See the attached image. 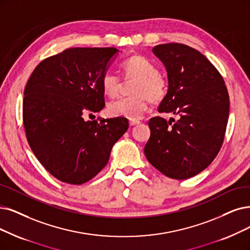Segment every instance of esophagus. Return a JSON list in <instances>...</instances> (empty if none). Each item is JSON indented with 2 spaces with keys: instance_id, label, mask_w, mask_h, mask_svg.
<instances>
[{
  "instance_id": "34e87169",
  "label": "esophagus",
  "mask_w": 250,
  "mask_h": 250,
  "mask_svg": "<svg viewBox=\"0 0 250 250\" xmlns=\"http://www.w3.org/2000/svg\"><path fill=\"white\" fill-rule=\"evenodd\" d=\"M129 124H130V126H135V125L139 124V122L136 121V120H130V121H129Z\"/></svg>"
}]
</instances>
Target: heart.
I'll list each match as a JSON object with an SVG mask.
<instances>
[{"instance_id": "1", "label": "heart", "mask_w": 250, "mask_h": 250, "mask_svg": "<svg viewBox=\"0 0 250 250\" xmlns=\"http://www.w3.org/2000/svg\"><path fill=\"white\" fill-rule=\"evenodd\" d=\"M126 78H135L131 93L133 95L118 98L107 105V112L113 117H124L130 120L141 119L147 108L148 99L158 103L167 93L166 79L158 73L157 66L145 56L134 55L122 63ZM104 92L114 97L118 94L121 79L113 72H106L102 79Z\"/></svg>"}]
</instances>
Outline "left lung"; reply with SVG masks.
Returning a JSON list of instances; mask_svg holds the SVG:
<instances>
[{"mask_svg":"<svg viewBox=\"0 0 250 250\" xmlns=\"http://www.w3.org/2000/svg\"><path fill=\"white\" fill-rule=\"evenodd\" d=\"M152 51L163 62L168 78V90L158 111L179 119L173 124L161 117L149 120L151 136L145 155L164 175L187 179L203 171L222 147L229 119L228 90L215 66L198 50L168 43Z\"/></svg>","mask_w":250,"mask_h":250,"instance_id":"1","label":"left lung"}]
</instances>
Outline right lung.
<instances>
[{"mask_svg":"<svg viewBox=\"0 0 250 250\" xmlns=\"http://www.w3.org/2000/svg\"><path fill=\"white\" fill-rule=\"evenodd\" d=\"M119 52L69 48L40 62L24 89L23 125L29 146L61 182L82 185L107 164L113 146L129 127L124 117L86 121L102 111V79Z\"/></svg>","mask_w":250,"mask_h":250,"instance_id":"right-lung-1","label":"right lung"}]
</instances>
